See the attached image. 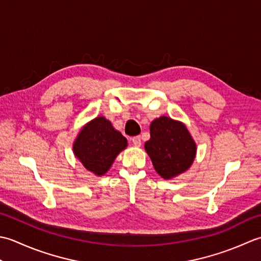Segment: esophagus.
Wrapping results in <instances>:
<instances>
[{
    "mask_svg": "<svg viewBox=\"0 0 261 261\" xmlns=\"http://www.w3.org/2000/svg\"><path fill=\"white\" fill-rule=\"evenodd\" d=\"M132 142H133V144H134L135 146H141V144H142L141 137H140V136L133 137V138H132Z\"/></svg>",
    "mask_w": 261,
    "mask_h": 261,
    "instance_id": "esophagus-1",
    "label": "esophagus"
}]
</instances>
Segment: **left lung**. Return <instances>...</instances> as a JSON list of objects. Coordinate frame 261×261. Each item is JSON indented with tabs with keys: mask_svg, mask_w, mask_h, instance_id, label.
<instances>
[{
	"mask_svg": "<svg viewBox=\"0 0 261 261\" xmlns=\"http://www.w3.org/2000/svg\"><path fill=\"white\" fill-rule=\"evenodd\" d=\"M150 134L151 138L144 147L155 171L163 179H171L187 171L197 151L187 127L178 120L162 116L152 121Z\"/></svg>",
	"mask_w": 261,
	"mask_h": 261,
	"instance_id": "8db88e82",
	"label": "left lung"
}]
</instances>
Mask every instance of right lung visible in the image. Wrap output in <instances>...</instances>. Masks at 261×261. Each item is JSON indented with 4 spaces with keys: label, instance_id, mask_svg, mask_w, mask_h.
I'll list each match as a JSON object with an SVG mask.
<instances>
[{
    "label": "right lung",
    "instance_id": "1",
    "mask_svg": "<svg viewBox=\"0 0 261 261\" xmlns=\"http://www.w3.org/2000/svg\"><path fill=\"white\" fill-rule=\"evenodd\" d=\"M127 147V140L105 117H97L80 130L73 152L89 171L102 175L116 156Z\"/></svg>",
    "mask_w": 261,
    "mask_h": 261
}]
</instances>
